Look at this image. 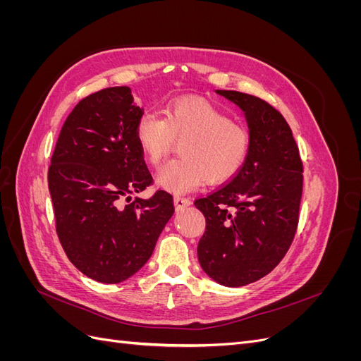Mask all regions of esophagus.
I'll return each instance as SVG.
<instances>
[{
	"label": "esophagus",
	"instance_id": "obj_1",
	"mask_svg": "<svg viewBox=\"0 0 361 361\" xmlns=\"http://www.w3.org/2000/svg\"><path fill=\"white\" fill-rule=\"evenodd\" d=\"M191 204V200L187 197H180V195H176L174 197V206H176V209H183V207H187Z\"/></svg>",
	"mask_w": 361,
	"mask_h": 361
}]
</instances>
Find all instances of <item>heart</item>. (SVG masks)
<instances>
[{"instance_id":"heart-1","label":"heart","mask_w":361,"mask_h":361,"mask_svg":"<svg viewBox=\"0 0 361 361\" xmlns=\"http://www.w3.org/2000/svg\"><path fill=\"white\" fill-rule=\"evenodd\" d=\"M164 118L154 111L141 114L134 128L141 154L152 166L180 145V159L157 174V183L170 192H188L204 182L220 185L241 171L250 154L248 129L223 110L199 97H178L167 104Z\"/></svg>"}]
</instances>
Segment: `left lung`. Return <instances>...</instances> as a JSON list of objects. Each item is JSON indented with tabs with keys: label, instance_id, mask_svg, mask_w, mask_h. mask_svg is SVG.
<instances>
[{
	"label": "left lung",
	"instance_id": "1",
	"mask_svg": "<svg viewBox=\"0 0 361 361\" xmlns=\"http://www.w3.org/2000/svg\"><path fill=\"white\" fill-rule=\"evenodd\" d=\"M244 111L250 154L236 176L195 200L206 218L202 269L227 288L269 274L286 255L298 224L302 164L290 126L274 106L241 92L215 90Z\"/></svg>",
	"mask_w": 361,
	"mask_h": 361
}]
</instances>
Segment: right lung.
Returning <instances> with one entry per match:
<instances>
[{
    "mask_svg": "<svg viewBox=\"0 0 361 361\" xmlns=\"http://www.w3.org/2000/svg\"><path fill=\"white\" fill-rule=\"evenodd\" d=\"M141 114L126 85L87 96L64 122L48 171L64 251L84 276L108 285L145 267L174 212L162 190L123 203L152 182L134 134Z\"/></svg>",
    "mask_w": 361,
    "mask_h": 361,
    "instance_id": "1",
    "label": "right lung"
}]
</instances>
